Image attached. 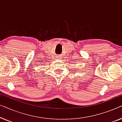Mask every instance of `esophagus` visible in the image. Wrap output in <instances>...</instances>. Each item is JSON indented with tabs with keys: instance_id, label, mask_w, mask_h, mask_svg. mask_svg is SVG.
I'll use <instances>...</instances> for the list:
<instances>
[{
	"instance_id": "1",
	"label": "esophagus",
	"mask_w": 122,
	"mask_h": 122,
	"mask_svg": "<svg viewBox=\"0 0 122 122\" xmlns=\"http://www.w3.org/2000/svg\"><path fill=\"white\" fill-rule=\"evenodd\" d=\"M59 57H60V56H58V57H57V58H59Z\"/></svg>"
}]
</instances>
